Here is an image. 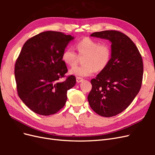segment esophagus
Wrapping results in <instances>:
<instances>
[{"mask_svg":"<svg viewBox=\"0 0 155 155\" xmlns=\"http://www.w3.org/2000/svg\"><path fill=\"white\" fill-rule=\"evenodd\" d=\"M83 81V79H82L81 78H79V77H77L76 78V81L77 83H81Z\"/></svg>","mask_w":155,"mask_h":155,"instance_id":"1","label":"esophagus"}]
</instances>
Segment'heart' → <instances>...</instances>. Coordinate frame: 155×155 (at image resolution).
<instances>
[{
    "label": "heart",
    "mask_w": 155,
    "mask_h": 155,
    "mask_svg": "<svg viewBox=\"0 0 155 155\" xmlns=\"http://www.w3.org/2000/svg\"><path fill=\"white\" fill-rule=\"evenodd\" d=\"M76 47L79 56H85L83 65L74 67L69 70V74L77 77H87L91 76L95 71L104 70L109 64L111 57L110 46L106 43L89 37H85L78 41ZM78 56L72 48L65 49L62 54L63 61L69 67L76 64Z\"/></svg>",
    "instance_id": "obj_1"
}]
</instances>
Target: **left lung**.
Instances as JSON below:
<instances>
[{"label": "left lung", "mask_w": 155, "mask_h": 155, "mask_svg": "<svg viewBox=\"0 0 155 155\" xmlns=\"http://www.w3.org/2000/svg\"><path fill=\"white\" fill-rule=\"evenodd\" d=\"M91 36L110 42L111 57L107 67L91 81L92 87L88 101L96 113L112 117L126 109L139 92L142 58L132 40L120 31L105 30Z\"/></svg>", "instance_id": "obj_1"}]
</instances>
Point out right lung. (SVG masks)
Masks as SVG:
<instances>
[{"mask_svg":"<svg viewBox=\"0 0 155 155\" xmlns=\"http://www.w3.org/2000/svg\"><path fill=\"white\" fill-rule=\"evenodd\" d=\"M74 37L46 31L28 40L15 65L18 95L35 113L49 116L64 106L67 91L76 85L74 76L61 82L68 71L62 54Z\"/></svg>","mask_w":155,"mask_h":155,"instance_id":"obj_1","label":"right lung"}]
</instances>
